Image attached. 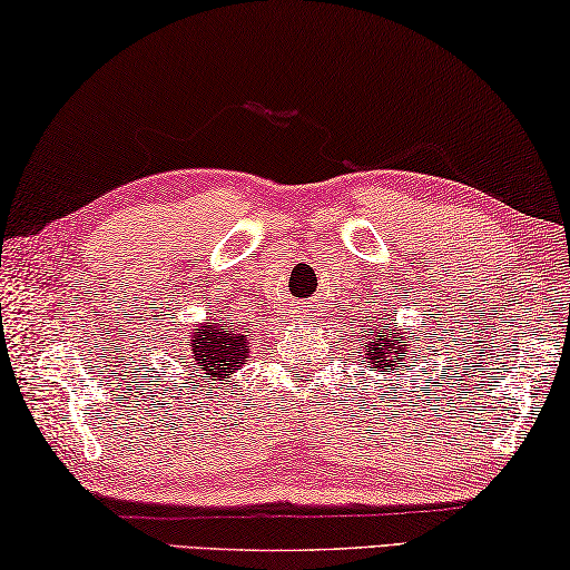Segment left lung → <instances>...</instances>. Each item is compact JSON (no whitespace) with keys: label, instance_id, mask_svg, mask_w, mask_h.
I'll use <instances>...</instances> for the list:
<instances>
[{"label":"left lung","instance_id":"1","mask_svg":"<svg viewBox=\"0 0 570 570\" xmlns=\"http://www.w3.org/2000/svg\"><path fill=\"white\" fill-rule=\"evenodd\" d=\"M373 327H363V353H365V361L363 363H371L373 367H377V373H397L405 363L407 357V347L405 343L413 341L411 335V327H405L407 331V341H405V333H391L387 331V323L377 327L373 335L371 333Z\"/></svg>","mask_w":570,"mask_h":570}]
</instances>
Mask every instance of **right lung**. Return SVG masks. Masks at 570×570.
Segmentation results:
<instances>
[{"instance_id":"right-lung-1","label":"right lung","mask_w":570,"mask_h":570,"mask_svg":"<svg viewBox=\"0 0 570 570\" xmlns=\"http://www.w3.org/2000/svg\"><path fill=\"white\" fill-rule=\"evenodd\" d=\"M223 313V311H219ZM247 325L237 321H213L195 327L193 333V363L195 373L209 381H223L245 365L247 355L253 353Z\"/></svg>"}]
</instances>
